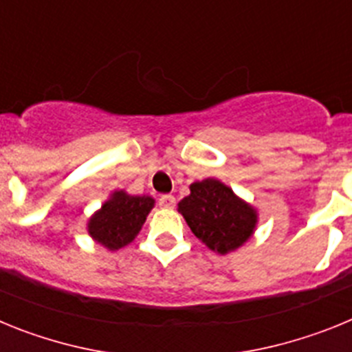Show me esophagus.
I'll use <instances>...</instances> for the list:
<instances>
[{"mask_svg": "<svg viewBox=\"0 0 352 352\" xmlns=\"http://www.w3.org/2000/svg\"><path fill=\"white\" fill-rule=\"evenodd\" d=\"M174 204H176L174 195H160V199H158V206L166 208V210H173Z\"/></svg>", "mask_w": 352, "mask_h": 352, "instance_id": "34e87169", "label": "esophagus"}]
</instances>
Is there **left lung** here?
<instances>
[{
    "instance_id": "left-lung-1",
    "label": "left lung",
    "mask_w": 352,
    "mask_h": 352,
    "mask_svg": "<svg viewBox=\"0 0 352 352\" xmlns=\"http://www.w3.org/2000/svg\"><path fill=\"white\" fill-rule=\"evenodd\" d=\"M178 211L210 250L229 254L243 247L257 227V210L220 179L206 178L190 185Z\"/></svg>"
}]
</instances>
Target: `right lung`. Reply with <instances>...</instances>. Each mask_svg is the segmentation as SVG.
<instances>
[{"instance_id":"add662e5","label":"right lung","mask_w":352,"mask_h":352,"mask_svg":"<svg viewBox=\"0 0 352 352\" xmlns=\"http://www.w3.org/2000/svg\"><path fill=\"white\" fill-rule=\"evenodd\" d=\"M153 206L155 199L151 195H130L125 190H114L100 210L89 217L88 234L107 250H120L135 239Z\"/></svg>"}]
</instances>
